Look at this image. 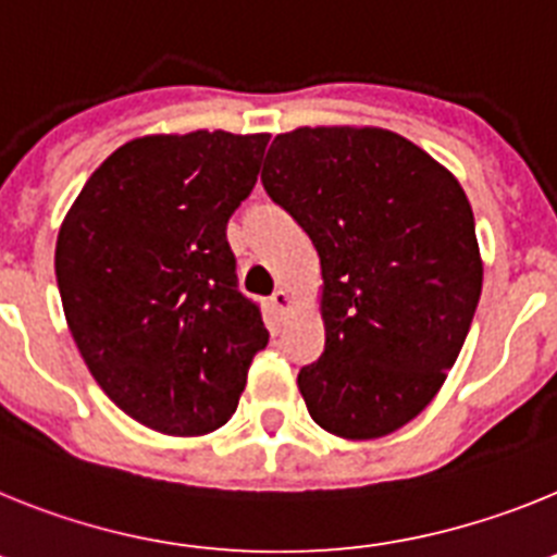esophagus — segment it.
I'll return each mask as SVG.
<instances>
[{
	"instance_id": "obj_1",
	"label": "esophagus",
	"mask_w": 557,
	"mask_h": 557,
	"mask_svg": "<svg viewBox=\"0 0 557 557\" xmlns=\"http://www.w3.org/2000/svg\"><path fill=\"white\" fill-rule=\"evenodd\" d=\"M272 308L280 313V317H288V313H292V308H294V302H292V297H288V292L277 288V292L272 294Z\"/></svg>"
}]
</instances>
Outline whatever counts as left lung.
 <instances>
[{
  "label": "left lung",
  "instance_id": "obj_1",
  "mask_svg": "<svg viewBox=\"0 0 557 557\" xmlns=\"http://www.w3.org/2000/svg\"><path fill=\"white\" fill-rule=\"evenodd\" d=\"M260 178L319 255L325 352L297 375L308 412L345 440L398 432L440 393L480 302L466 190L375 125L277 134Z\"/></svg>",
  "mask_w": 557,
  "mask_h": 557
}]
</instances>
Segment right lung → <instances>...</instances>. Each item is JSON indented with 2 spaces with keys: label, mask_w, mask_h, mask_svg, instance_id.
Returning a JSON list of instances; mask_svg holds the SVG:
<instances>
[{
  "label": "right lung",
  "mask_w": 557,
  "mask_h": 557,
  "mask_svg": "<svg viewBox=\"0 0 557 557\" xmlns=\"http://www.w3.org/2000/svg\"><path fill=\"white\" fill-rule=\"evenodd\" d=\"M265 145L269 134L205 128L137 137L61 221L55 277L72 338L100 389L153 432L221 429L269 345L226 244Z\"/></svg>",
  "instance_id": "1"
}]
</instances>
